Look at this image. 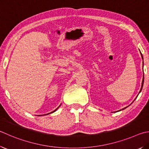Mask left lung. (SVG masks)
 Instances as JSON below:
<instances>
[{"label":"left lung","instance_id":"8db88e82","mask_svg":"<svg viewBox=\"0 0 149 149\" xmlns=\"http://www.w3.org/2000/svg\"><path fill=\"white\" fill-rule=\"evenodd\" d=\"M141 56H142V58H143V55H142V54H141ZM143 82H144V79H143V82H142V86H141V90H140V92L141 91V90H142V88H143ZM140 92H139V93H140ZM126 107H125V108H124V109H126Z\"/></svg>","mask_w":149,"mask_h":149}]
</instances>
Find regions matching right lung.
<instances>
[{
	"instance_id": "right-lung-1",
	"label": "right lung",
	"mask_w": 149,
	"mask_h": 149,
	"mask_svg": "<svg viewBox=\"0 0 149 149\" xmlns=\"http://www.w3.org/2000/svg\"><path fill=\"white\" fill-rule=\"evenodd\" d=\"M57 109H58V108H57ZM55 109V111H53V112H51V113H53V112H55V111H56V109ZM48 114H49V113H48ZM48 114H46V115H48Z\"/></svg>"
}]
</instances>
